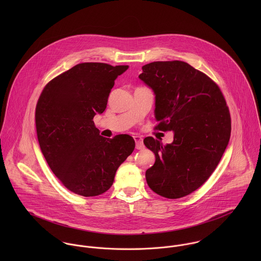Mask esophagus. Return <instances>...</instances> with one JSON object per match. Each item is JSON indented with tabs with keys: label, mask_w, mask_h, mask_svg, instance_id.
Instances as JSON below:
<instances>
[{
	"label": "esophagus",
	"mask_w": 261,
	"mask_h": 261,
	"mask_svg": "<svg viewBox=\"0 0 261 261\" xmlns=\"http://www.w3.org/2000/svg\"><path fill=\"white\" fill-rule=\"evenodd\" d=\"M135 141H136V149H143L145 148L144 146V143H143V140L141 137H134Z\"/></svg>",
	"instance_id": "esophagus-1"
}]
</instances>
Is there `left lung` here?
<instances>
[{"instance_id":"1","label":"left lung","mask_w":261,"mask_h":261,"mask_svg":"<svg viewBox=\"0 0 261 261\" xmlns=\"http://www.w3.org/2000/svg\"><path fill=\"white\" fill-rule=\"evenodd\" d=\"M139 78L153 91L156 129L173 132L164 146L148 137L145 146L155 156L146 172L156 194L178 199L202 186L219 164L231 133V119L218 85L183 61H155Z\"/></svg>"}]
</instances>
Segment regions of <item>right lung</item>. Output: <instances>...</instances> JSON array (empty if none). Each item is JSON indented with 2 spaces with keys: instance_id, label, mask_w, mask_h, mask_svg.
<instances>
[{
  "instance_id": "obj_1",
  "label": "right lung",
  "mask_w": 261,
  "mask_h": 261,
  "mask_svg": "<svg viewBox=\"0 0 261 261\" xmlns=\"http://www.w3.org/2000/svg\"><path fill=\"white\" fill-rule=\"evenodd\" d=\"M127 68L80 63L52 79L39 97L35 119L42 153L53 174L75 194L107 192L135 149L130 136L106 139L93 122L107 109L114 80Z\"/></svg>"
}]
</instances>
